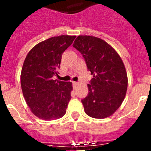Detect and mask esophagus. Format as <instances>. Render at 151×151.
<instances>
[{
	"instance_id": "esophagus-1",
	"label": "esophagus",
	"mask_w": 151,
	"mask_h": 151,
	"mask_svg": "<svg viewBox=\"0 0 151 151\" xmlns=\"http://www.w3.org/2000/svg\"><path fill=\"white\" fill-rule=\"evenodd\" d=\"M73 86H74V87H76V85H78V82H73Z\"/></svg>"
}]
</instances>
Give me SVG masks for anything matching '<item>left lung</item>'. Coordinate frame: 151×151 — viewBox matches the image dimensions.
<instances>
[{
    "label": "left lung",
    "mask_w": 151,
    "mask_h": 151,
    "mask_svg": "<svg viewBox=\"0 0 151 151\" xmlns=\"http://www.w3.org/2000/svg\"><path fill=\"white\" fill-rule=\"evenodd\" d=\"M73 47L82 54L94 77L88 85V96L82 100L85 113L95 119L110 116L127 91V73L120 56L107 42L94 36H78Z\"/></svg>",
    "instance_id": "obj_1"
}]
</instances>
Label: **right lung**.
<instances>
[{
    "instance_id": "add662e5",
    "label": "right lung",
    "mask_w": 151,
    "mask_h": 151,
    "mask_svg": "<svg viewBox=\"0 0 151 151\" xmlns=\"http://www.w3.org/2000/svg\"><path fill=\"white\" fill-rule=\"evenodd\" d=\"M76 36L51 37L37 44L26 55L20 75L22 91L32 113L43 120L65 115L71 99L73 83L54 80L62 54Z\"/></svg>"
}]
</instances>
